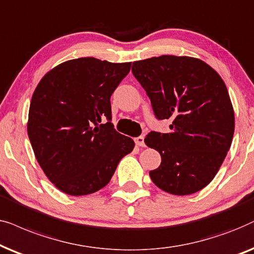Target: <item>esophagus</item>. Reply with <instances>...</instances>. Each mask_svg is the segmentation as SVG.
<instances>
[{
  "mask_svg": "<svg viewBox=\"0 0 254 254\" xmlns=\"http://www.w3.org/2000/svg\"><path fill=\"white\" fill-rule=\"evenodd\" d=\"M134 143H136L137 146H145V143H144V137L143 136H139L137 138H134Z\"/></svg>",
  "mask_w": 254,
  "mask_h": 254,
  "instance_id": "1",
  "label": "esophagus"
}]
</instances>
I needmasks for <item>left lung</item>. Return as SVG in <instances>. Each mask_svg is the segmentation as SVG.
<instances>
[{"label":"left lung","mask_w":254,"mask_h":254,"mask_svg":"<svg viewBox=\"0 0 254 254\" xmlns=\"http://www.w3.org/2000/svg\"><path fill=\"white\" fill-rule=\"evenodd\" d=\"M132 73L150 97L158 120L171 132L151 131L148 147L161 155L151 180L173 195H189L211 182L224 161L235 132V113L224 81L191 57L160 56L132 64Z\"/></svg>","instance_id":"1"}]
</instances>
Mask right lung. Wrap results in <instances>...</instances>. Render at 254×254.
Wrapping results in <instances>:
<instances>
[{"label":"right lung","instance_id":"1","mask_svg":"<svg viewBox=\"0 0 254 254\" xmlns=\"http://www.w3.org/2000/svg\"><path fill=\"white\" fill-rule=\"evenodd\" d=\"M130 67L131 63L92 57L73 59L47 72L37 86L29 109V139L59 190L72 196L100 190L133 150L134 141L114 129L110 104Z\"/></svg>","mask_w":254,"mask_h":254}]
</instances>
